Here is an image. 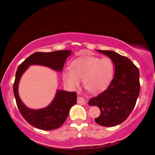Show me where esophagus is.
Returning <instances> with one entry per match:
<instances>
[{"mask_svg": "<svg viewBox=\"0 0 155 155\" xmlns=\"http://www.w3.org/2000/svg\"><path fill=\"white\" fill-rule=\"evenodd\" d=\"M77 102H78V103H79V104H85L86 103L85 99L83 97H81V96H78Z\"/></svg>", "mask_w": 155, "mask_h": 155, "instance_id": "34e87169", "label": "esophagus"}]
</instances>
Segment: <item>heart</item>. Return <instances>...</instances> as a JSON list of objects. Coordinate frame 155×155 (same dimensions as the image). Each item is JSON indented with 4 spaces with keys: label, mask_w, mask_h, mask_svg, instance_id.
I'll use <instances>...</instances> for the list:
<instances>
[{
    "label": "heart",
    "mask_w": 155,
    "mask_h": 155,
    "mask_svg": "<svg viewBox=\"0 0 155 155\" xmlns=\"http://www.w3.org/2000/svg\"><path fill=\"white\" fill-rule=\"evenodd\" d=\"M114 64L108 57H83L71 63L63 70L64 82L71 88L79 85L81 80L91 93H100L109 87L114 77Z\"/></svg>",
    "instance_id": "heart-1"
}]
</instances>
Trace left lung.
Listing matches in <instances>:
<instances>
[{"label":"left lung","mask_w":155,"mask_h":155,"mask_svg":"<svg viewBox=\"0 0 155 155\" xmlns=\"http://www.w3.org/2000/svg\"><path fill=\"white\" fill-rule=\"evenodd\" d=\"M97 51L105 54L115 65V75L106 90L91 98L89 105L99 107L95 121L103 127H114L127 120L135 106L140 91V71L127 57L111 51Z\"/></svg>","instance_id":"obj_1"}]
</instances>
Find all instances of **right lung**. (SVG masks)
Instances as JSON below:
<instances>
[{
    "label": "right lung",
    "instance_id": "1",
    "mask_svg": "<svg viewBox=\"0 0 155 155\" xmlns=\"http://www.w3.org/2000/svg\"><path fill=\"white\" fill-rule=\"evenodd\" d=\"M71 51H57L50 52H35L21 64L15 73L14 94L18 110L28 123L41 130H53L59 128L67 119L70 109L77 104V93L57 90L52 103L45 108L31 109L22 103L18 94L20 78L30 65H40L61 72L65 60Z\"/></svg>",
    "mask_w": 155,
    "mask_h": 155
}]
</instances>
